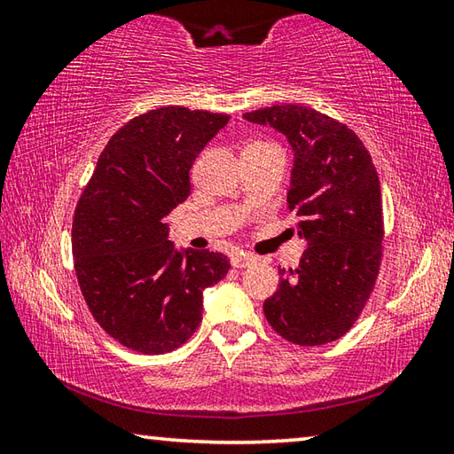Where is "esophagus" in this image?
<instances>
[{
	"mask_svg": "<svg viewBox=\"0 0 454 454\" xmlns=\"http://www.w3.org/2000/svg\"><path fill=\"white\" fill-rule=\"evenodd\" d=\"M254 262H256V256L244 254V252H238V254L232 256V266L234 268H246V266H252Z\"/></svg>",
	"mask_w": 454,
	"mask_h": 454,
	"instance_id": "34e87169",
	"label": "esophagus"
}]
</instances>
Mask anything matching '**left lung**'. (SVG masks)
Returning a JSON list of instances; mask_svg holds the SVG:
<instances>
[{"label": "left lung", "instance_id": "1", "mask_svg": "<svg viewBox=\"0 0 454 454\" xmlns=\"http://www.w3.org/2000/svg\"><path fill=\"white\" fill-rule=\"evenodd\" d=\"M244 118L288 137V208L309 242L296 270H280L264 317L301 347L338 340L358 320L380 270L382 196L371 153L348 126L314 107L272 106Z\"/></svg>", "mask_w": 454, "mask_h": 454}]
</instances>
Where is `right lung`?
<instances>
[{"mask_svg":"<svg viewBox=\"0 0 454 454\" xmlns=\"http://www.w3.org/2000/svg\"><path fill=\"white\" fill-rule=\"evenodd\" d=\"M226 114L156 107L121 126L75 206L72 254L91 317L142 355L182 347L202 322V292L230 260L178 252L164 218L190 196V168Z\"/></svg>","mask_w":454,"mask_h":454,"instance_id":"right-lung-1","label":"right lung"}]
</instances>
